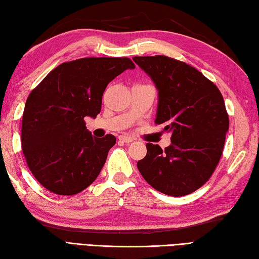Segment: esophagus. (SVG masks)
Segmentation results:
<instances>
[{
    "label": "esophagus",
    "instance_id": "1",
    "mask_svg": "<svg viewBox=\"0 0 259 259\" xmlns=\"http://www.w3.org/2000/svg\"><path fill=\"white\" fill-rule=\"evenodd\" d=\"M118 139H119L121 142H125V143H130V142L133 141V138L127 137V135H120V137L118 138Z\"/></svg>",
    "mask_w": 259,
    "mask_h": 259
}]
</instances>
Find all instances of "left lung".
Masks as SVG:
<instances>
[{
    "label": "left lung",
    "instance_id": "obj_1",
    "mask_svg": "<svg viewBox=\"0 0 259 259\" xmlns=\"http://www.w3.org/2000/svg\"><path fill=\"white\" fill-rule=\"evenodd\" d=\"M158 90L155 124L171 133L163 150L147 143L138 168L152 188L169 196H185L201 188L222 157L230 119L218 87L200 71L178 59L134 57Z\"/></svg>",
    "mask_w": 259,
    "mask_h": 259
}]
</instances>
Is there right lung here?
Listing matches in <instances>:
<instances>
[{
	"instance_id": "obj_1",
	"label": "right lung",
	"mask_w": 259,
	"mask_h": 259,
	"mask_svg": "<svg viewBox=\"0 0 259 259\" xmlns=\"http://www.w3.org/2000/svg\"><path fill=\"white\" fill-rule=\"evenodd\" d=\"M127 57H84L50 71L31 92L22 120V148L34 178L49 192L75 195L95 181L116 143L94 138L84 117L96 118L108 83L127 69Z\"/></svg>"
}]
</instances>
